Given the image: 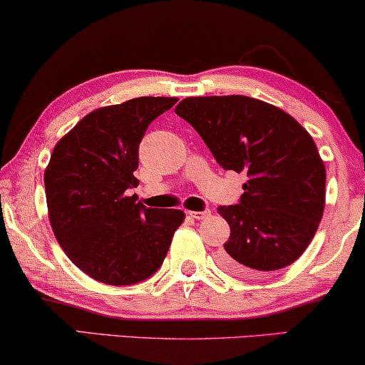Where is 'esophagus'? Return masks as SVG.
Listing matches in <instances>:
<instances>
[{"label": "esophagus", "mask_w": 365, "mask_h": 365, "mask_svg": "<svg viewBox=\"0 0 365 365\" xmlns=\"http://www.w3.org/2000/svg\"><path fill=\"white\" fill-rule=\"evenodd\" d=\"M211 211H187V216L192 219H206Z\"/></svg>", "instance_id": "1"}]
</instances>
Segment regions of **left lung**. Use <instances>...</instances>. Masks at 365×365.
<instances>
[{
  "mask_svg": "<svg viewBox=\"0 0 365 365\" xmlns=\"http://www.w3.org/2000/svg\"><path fill=\"white\" fill-rule=\"evenodd\" d=\"M176 114L224 169L247 174L239 204L217 207L231 227L221 266L261 276L301 257L326 204V166L311 134L281 108L239 94L186 98Z\"/></svg>",
  "mask_w": 365,
  "mask_h": 365,
  "instance_id": "left-lung-1",
  "label": "left lung"
}]
</instances>
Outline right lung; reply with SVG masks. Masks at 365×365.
Here are the masks:
<instances>
[{"mask_svg":"<svg viewBox=\"0 0 365 365\" xmlns=\"http://www.w3.org/2000/svg\"><path fill=\"white\" fill-rule=\"evenodd\" d=\"M176 101L144 96L94 109L53 149L44 171L49 222L74 266L99 282L129 286L151 277L186 217L126 196L139 184L144 133Z\"/></svg>","mask_w":365,"mask_h":365,"instance_id":"right-lung-1","label":"right lung"}]
</instances>
